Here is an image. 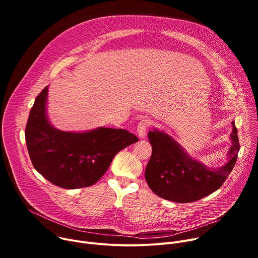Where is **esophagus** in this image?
Masks as SVG:
<instances>
[{"label": "esophagus", "instance_id": "obj_1", "mask_svg": "<svg viewBox=\"0 0 258 258\" xmlns=\"http://www.w3.org/2000/svg\"><path fill=\"white\" fill-rule=\"evenodd\" d=\"M150 126V120L149 119H142L139 123H138V126H137V132H138V135L140 138H144L146 136V132L147 130L149 128Z\"/></svg>", "mask_w": 258, "mask_h": 258}]
</instances>
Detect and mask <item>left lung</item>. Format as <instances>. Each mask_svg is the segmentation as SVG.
Masks as SVG:
<instances>
[{"instance_id":"obj_1","label":"left lung","mask_w":258,"mask_h":258,"mask_svg":"<svg viewBox=\"0 0 258 258\" xmlns=\"http://www.w3.org/2000/svg\"><path fill=\"white\" fill-rule=\"evenodd\" d=\"M232 126L229 160L216 168L192 159L169 135L158 130L149 132L152 154L145 177L150 189L157 196L177 203L197 201L219 189L233 170L240 150L234 121Z\"/></svg>"}]
</instances>
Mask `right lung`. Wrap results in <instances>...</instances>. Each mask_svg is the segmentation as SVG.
<instances>
[{
	"label": "right lung",
	"mask_w": 258,
	"mask_h": 258,
	"mask_svg": "<svg viewBox=\"0 0 258 258\" xmlns=\"http://www.w3.org/2000/svg\"><path fill=\"white\" fill-rule=\"evenodd\" d=\"M48 87L35 98L25 127V141L33 167L64 189L96 183L114 156L139 139L122 128L98 127L72 133L55 128L47 115Z\"/></svg>",
	"instance_id": "1"
}]
</instances>
